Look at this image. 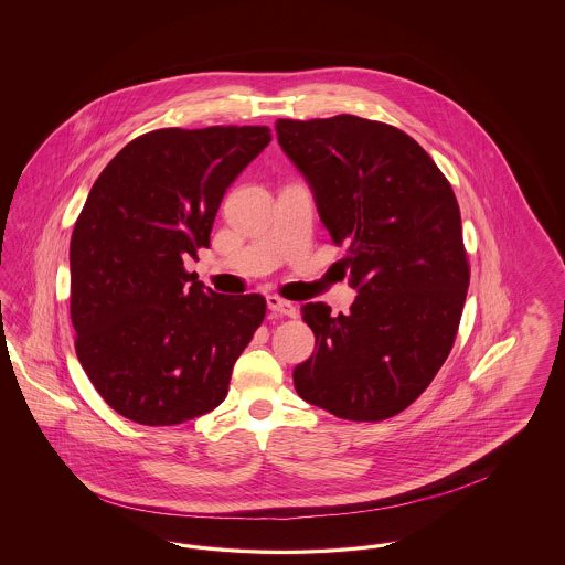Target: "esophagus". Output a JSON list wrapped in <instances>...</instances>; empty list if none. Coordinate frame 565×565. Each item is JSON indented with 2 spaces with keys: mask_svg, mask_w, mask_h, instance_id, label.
<instances>
[{
  "mask_svg": "<svg viewBox=\"0 0 565 565\" xmlns=\"http://www.w3.org/2000/svg\"><path fill=\"white\" fill-rule=\"evenodd\" d=\"M267 305H269L270 311L277 313V316L296 318V307L290 300H284V298H279V296L270 295L267 296Z\"/></svg>",
  "mask_w": 565,
  "mask_h": 565,
  "instance_id": "34e87169",
  "label": "esophagus"
}]
</instances>
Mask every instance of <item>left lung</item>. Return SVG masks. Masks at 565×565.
<instances>
[{
  "mask_svg": "<svg viewBox=\"0 0 565 565\" xmlns=\"http://www.w3.org/2000/svg\"><path fill=\"white\" fill-rule=\"evenodd\" d=\"M313 192L358 296L350 313L300 307L316 334L295 369L298 396L351 422H383L415 403L456 341L470 267L456 194L408 135L351 114L275 122Z\"/></svg>",
  "mask_w": 565,
  "mask_h": 565,
  "instance_id": "8db88e82",
  "label": "left lung"
}]
</instances>
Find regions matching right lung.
<instances>
[{"mask_svg":"<svg viewBox=\"0 0 565 565\" xmlns=\"http://www.w3.org/2000/svg\"><path fill=\"white\" fill-rule=\"evenodd\" d=\"M269 141V127L150 131L88 192L70 243L76 353L102 398L135 424L214 411L265 320L263 296L215 295L184 258L210 247L224 192Z\"/></svg>","mask_w":565,"mask_h":565,"instance_id":"1","label":"right lung"}]
</instances>
